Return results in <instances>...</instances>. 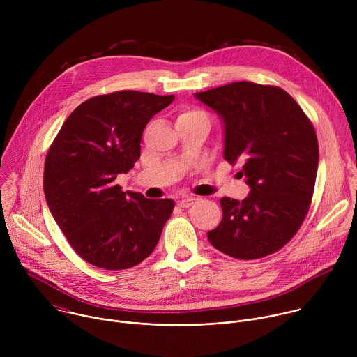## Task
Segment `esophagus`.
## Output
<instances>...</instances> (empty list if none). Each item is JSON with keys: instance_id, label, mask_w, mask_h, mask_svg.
Segmentation results:
<instances>
[{"instance_id": "esophagus-1", "label": "esophagus", "mask_w": 357, "mask_h": 357, "mask_svg": "<svg viewBox=\"0 0 357 357\" xmlns=\"http://www.w3.org/2000/svg\"><path fill=\"white\" fill-rule=\"evenodd\" d=\"M195 200H196L195 196H185V197H182V199L178 200V206H181V208H189V206L193 205Z\"/></svg>"}]
</instances>
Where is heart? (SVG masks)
I'll return each instance as SVG.
<instances>
[{"mask_svg":"<svg viewBox=\"0 0 357 357\" xmlns=\"http://www.w3.org/2000/svg\"><path fill=\"white\" fill-rule=\"evenodd\" d=\"M197 117H206V114L203 113V112H200V110H196V109H188V110L182 112V113L178 116L176 121H181V120H190V119H197Z\"/></svg>","mask_w":357,"mask_h":357,"instance_id":"heart-1","label":"heart"}]
</instances>
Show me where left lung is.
I'll list each match as a JSON object with an SVG mask.
<instances>
[{
    "mask_svg": "<svg viewBox=\"0 0 357 357\" xmlns=\"http://www.w3.org/2000/svg\"><path fill=\"white\" fill-rule=\"evenodd\" d=\"M196 97L225 123V160L243 162L251 188L222 197V222L208 233L226 256L257 260L282 248L308 215L319 161L315 128L281 87L234 82Z\"/></svg>",
    "mask_w": 357,
    "mask_h": 357,
    "instance_id": "obj_1",
    "label": "left lung"
}]
</instances>
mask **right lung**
Listing matches in <instances>:
<instances>
[{
    "label": "right lung",
    "mask_w": 357,
    "mask_h": 357,
    "mask_svg": "<svg viewBox=\"0 0 357 357\" xmlns=\"http://www.w3.org/2000/svg\"><path fill=\"white\" fill-rule=\"evenodd\" d=\"M174 98L135 90L94 96L70 113L49 146L43 169L47 206L89 264L127 270L158 244L174 200L126 193L116 178L134 168L145 126Z\"/></svg>",
    "instance_id": "1"
}]
</instances>
